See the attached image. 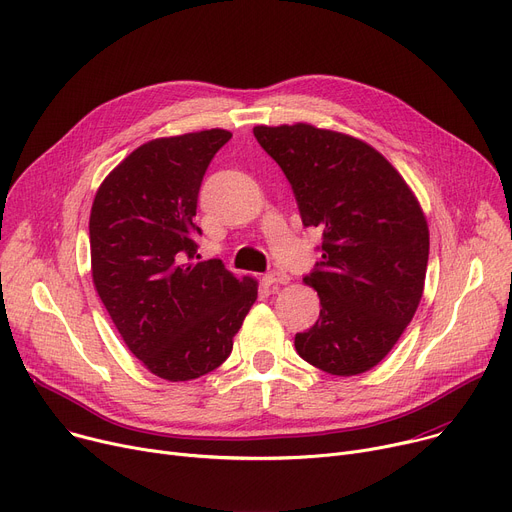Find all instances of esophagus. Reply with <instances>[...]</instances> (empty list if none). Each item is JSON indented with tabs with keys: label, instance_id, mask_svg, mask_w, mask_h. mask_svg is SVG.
<instances>
[{
	"label": "esophagus",
	"instance_id": "34e87169",
	"mask_svg": "<svg viewBox=\"0 0 512 512\" xmlns=\"http://www.w3.org/2000/svg\"><path fill=\"white\" fill-rule=\"evenodd\" d=\"M263 282L267 286H278V284H288L290 278L286 274H282V271H269V274L263 276Z\"/></svg>",
	"mask_w": 512,
	"mask_h": 512
}]
</instances>
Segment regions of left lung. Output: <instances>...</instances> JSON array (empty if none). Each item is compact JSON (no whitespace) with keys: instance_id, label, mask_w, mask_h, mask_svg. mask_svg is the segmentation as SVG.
<instances>
[{"instance_id":"left-lung-1","label":"left lung","mask_w":512,"mask_h":512,"mask_svg":"<svg viewBox=\"0 0 512 512\" xmlns=\"http://www.w3.org/2000/svg\"><path fill=\"white\" fill-rule=\"evenodd\" d=\"M253 133L292 185L304 226L323 232L317 323L296 333L302 360L337 377L377 366L416 315L430 234L420 203L395 166L352 135L309 123Z\"/></svg>"}]
</instances>
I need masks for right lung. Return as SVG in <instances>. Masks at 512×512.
<instances>
[{
    "label": "right lung",
    "instance_id": "right-lung-1",
    "mask_svg": "<svg viewBox=\"0 0 512 512\" xmlns=\"http://www.w3.org/2000/svg\"><path fill=\"white\" fill-rule=\"evenodd\" d=\"M230 138L216 127L146 142L92 203L94 288L131 354L173 383L218 368L257 300V280H236L220 259L193 261L199 187Z\"/></svg>",
    "mask_w": 512,
    "mask_h": 512
}]
</instances>
